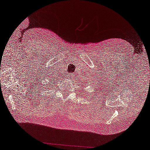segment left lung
<instances>
[{
	"instance_id": "1",
	"label": "left lung",
	"mask_w": 150,
	"mask_h": 150,
	"mask_svg": "<svg viewBox=\"0 0 150 150\" xmlns=\"http://www.w3.org/2000/svg\"><path fill=\"white\" fill-rule=\"evenodd\" d=\"M83 88H84V87H83Z\"/></svg>"
}]
</instances>
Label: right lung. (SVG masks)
Here are the masks:
<instances>
[{"label": "right lung", "instance_id": "add662e5", "mask_svg": "<svg viewBox=\"0 0 150 150\" xmlns=\"http://www.w3.org/2000/svg\"><path fill=\"white\" fill-rule=\"evenodd\" d=\"M50 74H48V78H47V84L45 85H43V87H41V93H48L52 89V86H51V84H52V82H54L55 80H57V76L56 72H54V70L50 71Z\"/></svg>", "mask_w": 150, "mask_h": 150}]
</instances>
